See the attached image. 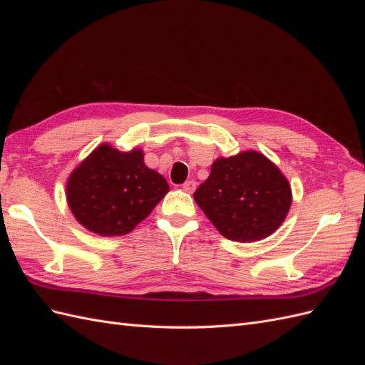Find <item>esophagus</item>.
I'll use <instances>...</instances> for the list:
<instances>
[{
  "mask_svg": "<svg viewBox=\"0 0 365 365\" xmlns=\"http://www.w3.org/2000/svg\"><path fill=\"white\" fill-rule=\"evenodd\" d=\"M196 189V182L195 181H185L182 184V190L187 192V193H193Z\"/></svg>",
  "mask_w": 365,
  "mask_h": 365,
  "instance_id": "1",
  "label": "esophagus"
}]
</instances>
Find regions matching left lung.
<instances>
[{
  "label": "left lung",
  "instance_id": "8db88e82",
  "mask_svg": "<svg viewBox=\"0 0 365 365\" xmlns=\"http://www.w3.org/2000/svg\"><path fill=\"white\" fill-rule=\"evenodd\" d=\"M193 197L219 233L235 242H254L272 235L292 201L288 180L256 150L217 158Z\"/></svg>",
  "mask_w": 365,
  "mask_h": 365
}]
</instances>
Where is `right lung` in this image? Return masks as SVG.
<instances>
[{
	"instance_id": "obj_1",
	"label": "right lung",
	"mask_w": 365,
	"mask_h": 365,
	"mask_svg": "<svg viewBox=\"0 0 365 365\" xmlns=\"http://www.w3.org/2000/svg\"><path fill=\"white\" fill-rule=\"evenodd\" d=\"M168 192V181L143 163L140 149L118 152L109 145L98 146L67 182L74 217L101 236L129 233Z\"/></svg>"
}]
</instances>
